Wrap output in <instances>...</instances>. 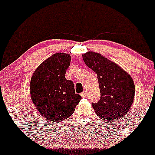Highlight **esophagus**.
<instances>
[{"label":"esophagus","instance_id":"obj_1","mask_svg":"<svg viewBox=\"0 0 155 155\" xmlns=\"http://www.w3.org/2000/svg\"><path fill=\"white\" fill-rule=\"evenodd\" d=\"M81 97H87V94H86V91H84V92L81 93Z\"/></svg>","mask_w":155,"mask_h":155}]
</instances>
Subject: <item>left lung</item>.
I'll return each mask as SVG.
<instances>
[{
    "instance_id": "8db88e82",
    "label": "left lung",
    "mask_w": 155,
    "mask_h": 155,
    "mask_svg": "<svg viewBox=\"0 0 155 155\" xmlns=\"http://www.w3.org/2000/svg\"><path fill=\"white\" fill-rule=\"evenodd\" d=\"M83 59L97 75L101 99L91 104L96 114L108 121L124 117L130 109L135 93L131 76L99 53L88 51L83 54Z\"/></svg>"
}]
</instances>
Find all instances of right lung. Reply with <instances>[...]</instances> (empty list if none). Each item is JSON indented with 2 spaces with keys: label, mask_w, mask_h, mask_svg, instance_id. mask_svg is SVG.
I'll list each match as a JSON object with an SVG mask.
<instances>
[{
  "label": "right lung",
  "mask_w": 155,
  "mask_h": 155,
  "mask_svg": "<svg viewBox=\"0 0 155 155\" xmlns=\"http://www.w3.org/2000/svg\"><path fill=\"white\" fill-rule=\"evenodd\" d=\"M70 61L69 54L55 53L41 64L31 76V101L48 121L67 119L81 100V96L75 94L72 81L65 78Z\"/></svg>",
  "instance_id": "1"
}]
</instances>
